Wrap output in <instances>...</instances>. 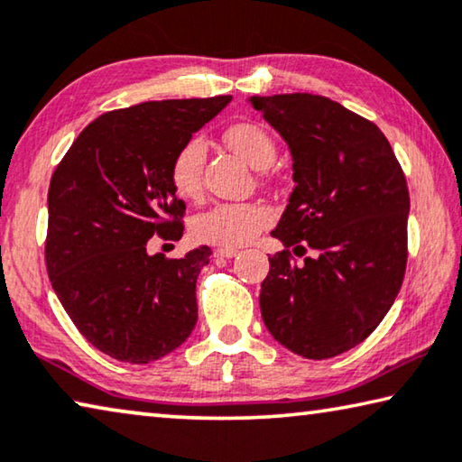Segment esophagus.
Listing matches in <instances>:
<instances>
[{
  "instance_id": "obj_1",
  "label": "esophagus",
  "mask_w": 462,
  "mask_h": 462,
  "mask_svg": "<svg viewBox=\"0 0 462 462\" xmlns=\"http://www.w3.org/2000/svg\"><path fill=\"white\" fill-rule=\"evenodd\" d=\"M237 254H239L237 247H217L215 250L217 258H236Z\"/></svg>"
}]
</instances>
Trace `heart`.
<instances>
[{"label":"heart","instance_id":"heart-1","mask_svg":"<svg viewBox=\"0 0 462 462\" xmlns=\"http://www.w3.org/2000/svg\"><path fill=\"white\" fill-rule=\"evenodd\" d=\"M225 142L254 169H264L274 161V140L258 124L231 125L225 132ZM204 161L207 142L202 138H191L177 151L171 162V183L183 200H198L202 196ZM271 221L273 212L260 202H217L198 212L191 221V233L204 244L237 247L252 241Z\"/></svg>","mask_w":462,"mask_h":462}]
</instances>
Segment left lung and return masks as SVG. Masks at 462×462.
Returning <instances> with one entry per match:
<instances>
[{
	"mask_svg": "<svg viewBox=\"0 0 462 462\" xmlns=\"http://www.w3.org/2000/svg\"><path fill=\"white\" fill-rule=\"evenodd\" d=\"M293 159L295 188L273 231L285 245L262 282V320L274 340L328 359L372 335L407 268L409 189L380 127L320 95L252 97ZM287 246L317 252L303 265Z\"/></svg>",
	"mask_w": 462,
	"mask_h": 462,
	"instance_id": "8db88e82",
	"label": "left lung"
}]
</instances>
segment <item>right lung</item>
Instances as JSON below:
<instances>
[{"label": "right lung", "mask_w": 462, "mask_h": 462, "mask_svg": "<svg viewBox=\"0 0 462 462\" xmlns=\"http://www.w3.org/2000/svg\"><path fill=\"white\" fill-rule=\"evenodd\" d=\"M231 97L148 101L109 111L80 132L49 186V281L80 335L109 357L148 364L177 349L198 320L196 279L210 247L148 254L181 239L186 204L171 162Z\"/></svg>", "instance_id": "add662e5"}]
</instances>
